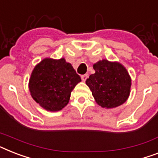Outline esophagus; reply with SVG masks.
Wrapping results in <instances>:
<instances>
[{"label":"esophagus","instance_id":"34e87169","mask_svg":"<svg viewBox=\"0 0 158 158\" xmlns=\"http://www.w3.org/2000/svg\"><path fill=\"white\" fill-rule=\"evenodd\" d=\"M88 74H85V75H83L81 76V79H82V80H83V82H85L86 80H87V79H88Z\"/></svg>","mask_w":158,"mask_h":158}]
</instances>
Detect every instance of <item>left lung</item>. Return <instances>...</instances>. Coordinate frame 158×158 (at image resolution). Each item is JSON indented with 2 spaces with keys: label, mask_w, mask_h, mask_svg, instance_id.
Segmentation results:
<instances>
[{
  "label": "left lung",
  "mask_w": 158,
  "mask_h": 158,
  "mask_svg": "<svg viewBox=\"0 0 158 158\" xmlns=\"http://www.w3.org/2000/svg\"><path fill=\"white\" fill-rule=\"evenodd\" d=\"M95 73L86 80L95 101L102 108L113 109L129 97L131 79L124 66L118 61L100 60L93 64Z\"/></svg>",
  "instance_id": "obj_1"
}]
</instances>
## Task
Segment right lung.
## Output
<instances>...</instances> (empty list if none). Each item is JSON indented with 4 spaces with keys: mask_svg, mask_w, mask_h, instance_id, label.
Listing matches in <instances>:
<instances>
[{
    "mask_svg": "<svg viewBox=\"0 0 158 158\" xmlns=\"http://www.w3.org/2000/svg\"><path fill=\"white\" fill-rule=\"evenodd\" d=\"M79 82V75L65 58L46 57L33 69L28 87L36 103L44 110L56 112L69 103L71 92Z\"/></svg>",
    "mask_w": 158,
    "mask_h": 158,
    "instance_id": "obj_1",
    "label": "right lung"
}]
</instances>
